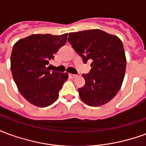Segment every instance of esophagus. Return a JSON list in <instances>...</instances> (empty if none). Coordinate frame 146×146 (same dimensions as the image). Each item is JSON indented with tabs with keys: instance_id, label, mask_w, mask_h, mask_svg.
<instances>
[{
	"instance_id": "obj_1",
	"label": "esophagus",
	"mask_w": 146,
	"mask_h": 146,
	"mask_svg": "<svg viewBox=\"0 0 146 146\" xmlns=\"http://www.w3.org/2000/svg\"><path fill=\"white\" fill-rule=\"evenodd\" d=\"M70 76L71 78H75L76 76V74H72V73H70Z\"/></svg>"
}]
</instances>
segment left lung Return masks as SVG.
I'll use <instances>...</instances> for the list:
<instances>
[{"mask_svg":"<svg viewBox=\"0 0 146 146\" xmlns=\"http://www.w3.org/2000/svg\"><path fill=\"white\" fill-rule=\"evenodd\" d=\"M68 41L92 69L83 74L84 87L78 89L80 97L91 106L107 103L122 85L126 70V57L122 42L117 36L101 30L69 33Z\"/></svg>","mask_w":146,"mask_h":146,"instance_id":"left-lung-1","label":"left lung"}]
</instances>
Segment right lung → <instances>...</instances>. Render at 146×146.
<instances>
[{"instance_id": "1", "label": "right lung", "mask_w": 146, "mask_h": 146, "mask_svg": "<svg viewBox=\"0 0 146 146\" xmlns=\"http://www.w3.org/2000/svg\"><path fill=\"white\" fill-rule=\"evenodd\" d=\"M67 36L33 34L13 46L11 70L15 83L24 98L36 106L46 107L56 101L68 79V73L51 71L48 67L49 61L66 44Z\"/></svg>"}]
</instances>
